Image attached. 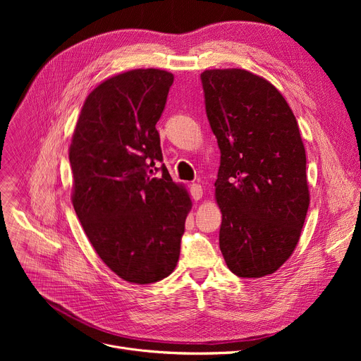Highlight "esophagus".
Instances as JSON below:
<instances>
[{
	"label": "esophagus",
	"instance_id": "esophagus-1",
	"mask_svg": "<svg viewBox=\"0 0 361 361\" xmlns=\"http://www.w3.org/2000/svg\"><path fill=\"white\" fill-rule=\"evenodd\" d=\"M190 193H192V197L195 200H200L202 196H203V188L200 184H192L190 187Z\"/></svg>",
	"mask_w": 361,
	"mask_h": 361
}]
</instances>
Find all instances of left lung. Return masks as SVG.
I'll use <instances>...</instances> for the list:
<instances>
[{
	"label": "left lung",
	"instance_id": "left-lung-1",
	"mask_svg": "<svg viewBox=\"0 0 361 361\" xmlns=\"http://www.w3.org/2000/svg\"><path fill=\"white\" fill-rule=\"evenodd\" d=\"M200 79L221 150L222 256L237 276L271 275L293 255L310 203L297 120L278 89L247 70H204Z\"/></svg>",
	"mask_w": 361,
	"mask_h": 361
}]
</instances>
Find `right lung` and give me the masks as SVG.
Segmentation results:
<instances>
[{
    "instance_id": "right-lung-1",
    "label": "right lung",
    "mask_w": 361,
    "mask_h": 361,
    "mask_svg": "<svg viewBox=\"0 0 361 361\" xmlns=\"http://www.w3.org/2000/svg\"><path fill=\"white\" fill-rule=\"evenodd\" d=\"M174 75L130 70L86 98L70 145L74 206L94 252L131 283H152L174 271L192 200L162 164L157 123ZM157 169V168H155Z\"/></svg>"
}]
</instances>
